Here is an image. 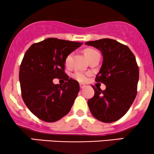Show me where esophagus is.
Listing matches in <instances>:
<instances>
[{
  "mask_svg": "<svg viewBox=\"0 0 154 154\" xmlns=\"http://www.w3.org/2000/svg\"><path fill=\"white\" fill-rule=\"evenodd\" d=\"M79 87H80L81 89H83V88H85V85L84 84H79Z\"/></svg>",
  "mask_w": 154,
  "mask_h": 154,
  "instance_id": "obj_1",
  "label": "esophagus"
}]
</instances>
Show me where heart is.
<instances>
[{
    "mask_svg": "<svg viewBox=\"0 0 154 154\" xmlns=\"http://www.w3.org/2000/svg\"><path fill=\"white\" fill-rule=\"evenodd\" d=\"M96 54H99L96 51L94 50L93 48H85L84 50V55L86 57V59H88V61L89 59H91L92 57L95 56ZM71 59H72V54L68 55V56L66 57V59H65V63L67 66L70 64V62H71ZM87 77H88V74L84 73L82 72H76L74 75V77L78 80L79 82H85L87 80Z\"/></svg>",
    "mask_w": 154,
    "mask_h": 154,
    "instance_id": "1",
    "label": "heart"
}]
</instances>
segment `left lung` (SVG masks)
<instances>
[{
  "label": "left lung",
  "mask_w": 154,
  "mask_h": 154,
  "mask_svg": "<svg viewBox=\"0 0 154 154\" xmlns=\"http://www.w3.org/2000/svg\"><path fill=\"white\" fill-rule=\"evenodd\" d=\"M100 51L103 63L95 81L103 83L106 89L95 88L88 100L91 114L106 123L117 121L128 112L137 95L139 69L134 54L127 45L109 38L86 42Z\"/></svg>",
  "instance_id": "1"
}]
</instances>
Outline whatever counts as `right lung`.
<instances>
[{
    "mask_svg": "<svg viewBox=\"0 0 154 154\" xmlns=\"http://www.w3.org/2000/svg\"><path fill=\"white\" fill-rule=\"evenodd\" d=\"M82 44L47 38L32 44L26 51L19 69L22 96L29 111L40 119L54 122L69 112L79 85L65 74V59ZM55 78L67 82L55 85Z\"/></svg>",
    "mask_w": 154,
    "mask_h": 154,
    "instance_id": "1",
    "label": "right lung"
}]
</instances>
